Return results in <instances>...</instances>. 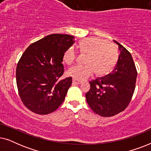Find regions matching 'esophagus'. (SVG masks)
I'll list each match as a JSON object with an SVG mask.
<instances>
[{
    "label": "esophagus",
    "instance_id": "esophagus-1",
    "mask_svg": "<svg viewBox=\"0 0 151 151\" xmlns=\"http://www.w3.org/2000/svg\"><path fill=\"white\" fill-rule=\"evenodd\" d=\"M81 83V82L80 81H78V80H73V84H80Z\"/></svg>",
    "mask_w": 151,
    "mask_h": 151
}]
</instances>
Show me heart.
<instances>
[{"label":"heart","mask_w":151,"mask_h":151,"mask_svg":"<svg viewBox=\"0 0 151 151\" xmlns=\"http://www.w3.org/2000/svg\"><path fill=\"white\" fill-rule=\"evenodd\" d=\"M78 49L86 54L85 65H76L69 68L67 75L77 80H84L91 77L95 71L97 75L103 76L111 71L118 60V50L113 43L104 39L88 37L80 40ZM77 51L73 47H69L63 54V61L71 65L77 58Z\"/></svg>","instance_id":"b5f03b06"}]
</instances>
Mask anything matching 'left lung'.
I'll use <instances>...</instances> for the list:
<instances>
[{"label":"left lung","mask_w":151,"mask_h":151,"mask_svg":"<svg viewBox=\"0 0 151 151\" xmlns=\"http://www.w3.org/2000/svg\"><path fill=\"white\" fill-rule=\"evenodd\" d=\"M114 42L120 51L117 65L108 75L90 81V90L86 94L88 106L102 117L113 116L126 109L135 88L137 71L131 53Z\"/></svg>","instance_id":"8db88e82"}]
</instances>
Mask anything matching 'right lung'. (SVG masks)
<instances>
[{"label": "right lung", "mask_w": 151, "mask_h": 151, "mask_svg": "<svg viewBox=\"0 0 151 151\" xmlns=\"http://www.w3.org/2000/svg\"><path fill=\"white\" fill-rule=\"evenodd\" d=\"M75 42L73 36L55 34L31 44L17 64L16 71L18 94L29 110L47 115L64 102L72 78L61 80L65 51Z\"/></svg>", "instance_id": "add662e5"}]
</instances>
